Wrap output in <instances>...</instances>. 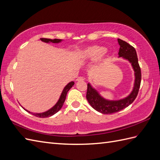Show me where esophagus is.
<instances>
[{"label":"esophagus","instance_id":"esophagus-1","mask_svg":"<svg viewBox=\"0 0 160 160\" xmlns=\"http://www.w3.org/2000/svg\"><path fill=\"white\" fill-rule=\"evenodd\" d=\"M84 80V77H79L77 79V81H83Z\"/></svg>","mask_w":160,"mask_h":160}]
</instances>
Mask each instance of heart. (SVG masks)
<instances>
[{
  "label": "heart",
  "instance_id": "obj_1",
  "mask_svg": "<svg viewBox=\"0 0 160 160\" xmlns=\"http://www.w3.org/2000/svg\"><path fill=\"white\" fill-rule=\"evenodd\" d=\"M105 52V49L100 46H92L81 50L78 53V57L85 60H94L98 59Z\"/></svg>",
  "mask_w": 160,
  "mask_h": 160
}]
</instances>
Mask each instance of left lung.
Wrapping results in <instances>:
<instances>
[{
  "mask_svg": "<svg viewBox=\"0 0 160 160\" xmlns=\"http://www.w3.org/2000/svg\"><path fill=\"white\" fill-rule=\"evenodd\" d=\"M120 45L119 50V56L123 57L131 62L135 72V83L133 91L129 96L123 100L118 101H108L102 98L90 84L88 85L86 98L92 108L102 114H112L118 112L129 106L137 96L141 82V71L140 67L137 54L134 47L127 42L118 38Z\"/></svg>",
  "mask_w": 160,
  "mask_h": 160,
  "instance_id": "8db88e82",
  "label": "left lung"
}]
</instances>
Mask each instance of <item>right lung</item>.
Instances as JSON below:
<instances>
[{
  "label": "right lung",
  "mask_w": 160,
  "mask_h": 160,
  "mask_svg": "<svg viewBox=\"0 0 160 160\" xmlns=\"http://www.w3.org/2000/svg\"><path fill=\"white\" fill-rule=\"evenodd\" d=\"M40 39L43 41V42H60L62 40L61 39H58V38H55V39H50V38H40ZM74 83L73 81H71V83H69L67 86H66L63 91H62V94L60 96V98L59 99V100H58V102L56 103V104L53 107H52L51 109H49V111H46L45 112H42V113H32V112H30L29 111H28L27 110H26V111H28L29 112H30L31 114L36 116V117H38V118H48V117H50L52 116L53 115H54L55 113H56V112L58 111H59V110L60 109V108H62V107L63 106V104L64 102L65 101V99H66V97H67V94L68 92L69 91V89H71L74 85Z\"/></svg>",
  "instance_id": "1"
}]
</instances>
